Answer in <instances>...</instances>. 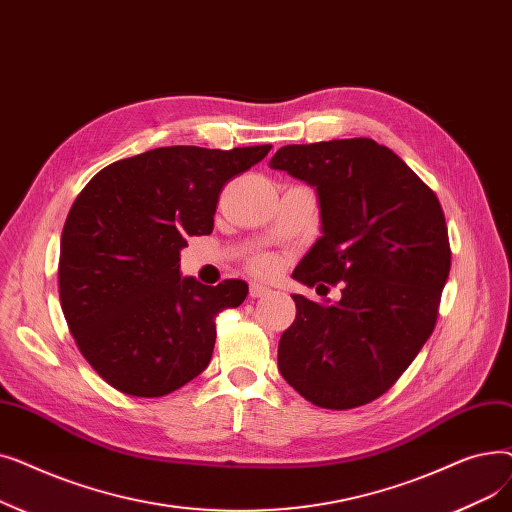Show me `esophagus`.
<instances>
[{
	"label": "esophagus",
	"mask_w": 512,
	"mask_h": 512,
	"mask_svg": "<svg viewBox=\"0 0 512 512\" xmlns=\"http://www.w3.org/2000/svg\"><path fill=\"white\" fill-rule=\"evenodd\" d=\"M272 292V288H267V286H263V284H251V297L253 299H261V297H267V294Z\"/></svg>",
	"instance_id": "esophagus-1"
}]
</instances>
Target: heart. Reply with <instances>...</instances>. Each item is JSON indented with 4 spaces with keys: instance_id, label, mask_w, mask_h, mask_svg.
<instances>
[{
    "instance_id": "obj_1",
    "label": "heart",
    "mask_w": 512,
    "mask_h": 512,
    "mask_svg": "<svg viewBox=\"0 0 512 512\" xmlns=\"http://www.w3.org/2000/svg\"><path fill=\"white\" fill-rule=\"evenodd\" d=\"M253 270L261 276H272L278 270V261L270 255H259L253 259Z\"/></svg>"
}]
</instances>
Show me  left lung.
<instances>
[{"mask_svg": "<svg viewBox=\"0 0 512 512\" xmlns=\"http://www.w3.org/2000/svg\"><path fill=\"white\" fill-rule=\"evenodd\" d=\"M270 166L315 186L321 238L292 278L334 305L292 294L297 317L278 344L284 380L321 409L382 396L432 336L450 272L442 205L394 151L371 139L286 145Z\"/></svg>", "mask_w": 512, "mask_h": 512, "instance_id": "8db88e82", "label": "left lung"}]
</instances>
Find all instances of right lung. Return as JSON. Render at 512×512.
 <instances>
[{
	"label": "right lung",
	"instance_id": "right-lung-1",
	"mask_svg": "<svg viewBox=\"0 0 512 512\" xmlns=\"http://www.w3.org/2000/svg\"><path fill=\"white\" fill-rule=\"evenodd\" d=\"M272 145L159 147L97 172L60 240V301L78 351L112 388L166 396L209 365L215 317L247 299L242 280L182 278L186 236L213 230L224 184Z\"/></svg>",
	"mask_w": 512,
	"mask_h": 512
}]
</instances>
